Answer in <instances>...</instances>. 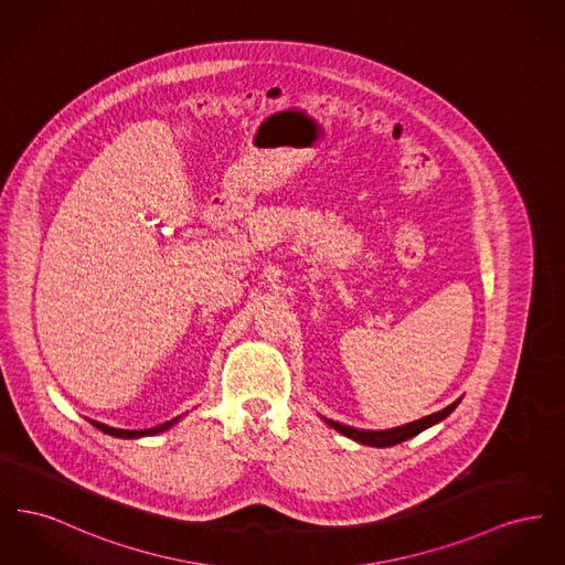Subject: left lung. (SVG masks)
Masks as SVG:
<instances>
[{"label": "left lung", "instance_id": "obj_1", "mask_svg": "<svg viewBox=\"0 0 565 565\" xmlns=\"http://www.w3.org/2000/svg\"><path fill=\"white\" fill-rule=\"evenodd\" d=\"M457 404H459V401L449 404L447 408H443V411H438V413H431L428 417H422V419H417V422H411V424H406V426L392 428V430H358V428L343 426V424L332 422V419H323V422H326L328 426H332L334 430L341 431L343 436H348L351 440L360 443V445H369V447H392V445L404 443V440L417 436L419 431H424L426 428L434 426V424L443 422L447 415H451V413L456 411Z\"/></svg>", "mask_w": 565, "mask_h": 565}]
</instances>
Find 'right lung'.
<instances>
[{"mask_svg":"<svg viewBox=\"0 0 565 565\" xmlns=\"http://www.w3.org/2000/svg\"><path fill=\"white\" fill-rule=\"evenodd\" d=\"M178 419H180V417H175V419H171V422H164L161 426L150 428V430H118V428H109V426L99 424V422H90V424H93L97 430L106 431V434L116 436V438H139V436H154V434H159V431L169 430Z\"/></svg>","mask_w":565,"mask_h":565,"instance_id":"obj_1","label":"right lung"}]
</instances>
